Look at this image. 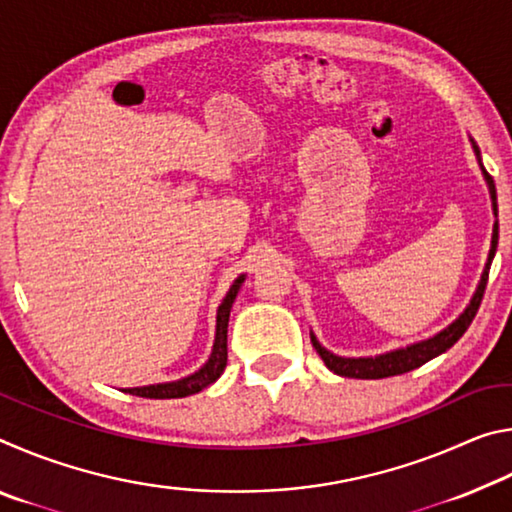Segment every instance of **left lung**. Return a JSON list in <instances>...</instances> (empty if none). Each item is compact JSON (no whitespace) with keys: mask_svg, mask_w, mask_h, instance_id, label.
<instances>
[{"mask_svg":"<svg viewBox=\"0 0 512 512\" xmlns=\"http://www.w3.org/2000/svg\"><path fill=\"white\" fill-rule=\"evenodd\" d=\"M474 151H476V155H479V146H476V144H474ZM483 176H485V180H488L490 196H492V207H495V214H497L495 180H492V176L485 169H483ZM497 239H499V223H495V232H492V248H490L488 264H485L481 284H479V289H476V293H474L470 307H467L463 314L458 316L447 329H443V332L433 336V339L409 345V348H404V350L379 354V357H375V359H372V357H368V359H343V357H336V354H332V352H327L323 345L316 341V336L311 334V343H314V348L320 354V359L325 361V366L329 370L336 372V375H341V377L384 379V377L402 375V372H409V370L420 368L422 363H427L433 357H438V354L447 352L467 332V327H470V323H472L474 316H476V311H479V307H481V300H483V293H485V284H488V273H490L492 257H495V253H497Z\"/></svg>","mask_w":512,"mask_h":512,"instance_id":"obj_1","label":"left lung"}]
</instances>
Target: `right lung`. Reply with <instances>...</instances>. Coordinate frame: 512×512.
Masks as SVG:
<instances>
[{"mask_svg":"<svg viewBox=\"0 0 512 512\" xmlns=\"http://www.w3.org/2000/svg\"><path fill=\"white\" fill-rule=\"evenodd\" d=\"M241 282H244V275H239L235 284H232L228 296L221 302L219 316H216V339H214V350L210 361L205 366L180 381H171V384H155V386H142V388H128L124 393H133L137 397H149V400H171V397H187L198 391H203L216 379L221 377L225 370V363H228V318L232 302H235Z\"/></svg>","mask_w":512,"mask_h":512,"instance_id":"right-lung-1","label":"right lung"}]
</instances>
